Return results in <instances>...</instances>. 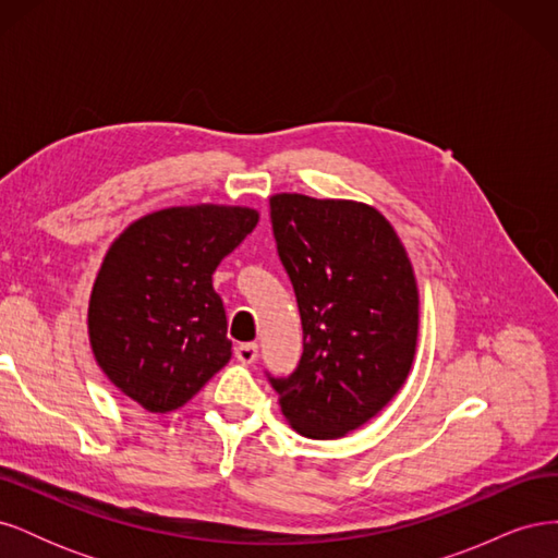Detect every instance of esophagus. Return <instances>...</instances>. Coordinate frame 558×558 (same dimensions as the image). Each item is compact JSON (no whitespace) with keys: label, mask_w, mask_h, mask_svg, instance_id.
I'll list each match as a JSON object with an SVG mask.
<instances>
[{"label":"esophagus","mask_w":558,"mask_h":558,"mask_svg":"<svg viewBox=\"0 0 558 558\" xmlns=\"http://www.w3.org/2000/svg\"><path fill=\"white\" fill-rule=\"evenodd\" d=\"M234 356H238L240 363L248 365L258 359V344L256 342H242L234 347Z\"/></svg>","instance_id":"1"}]
</instances>
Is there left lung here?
<instances>
[{
    "label": "left lung",
    "mask_w": 558,
    "mask_h": 558,
    "mask_svg": "<svg viewBox=\"0 0 558 558\" xmlns=\"http://www.w3.org/2000/svg\"><path fill=\"white\" fill-rule=\"evenodd\" d=\"M269 216L305 347L291 377L269 381L293 430L337 440L377 416L410 375L414 267L393 226L365 202L277 193Z\"/></svg>",
    "instance_id": "1"
}]
</instances>
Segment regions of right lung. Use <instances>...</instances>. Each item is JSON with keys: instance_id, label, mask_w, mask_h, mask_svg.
<instances>
[{"instance_id": "obj_1", "label": "right lung", "mask_w": 558, "mask_h": 558, "mask_svg": "<svg viewBox=\"0 0 558 558\" xmlns=\"http://www.w3.org/2000/svg\"><path fill=\"white\" fill-rule=\"evenodd\" d=\"M251 207L146 214L109 246L88 305V337L109 381L144 410L183 408L232 356L211 275L258 226Z\"/></svg>"}]
</instances>
